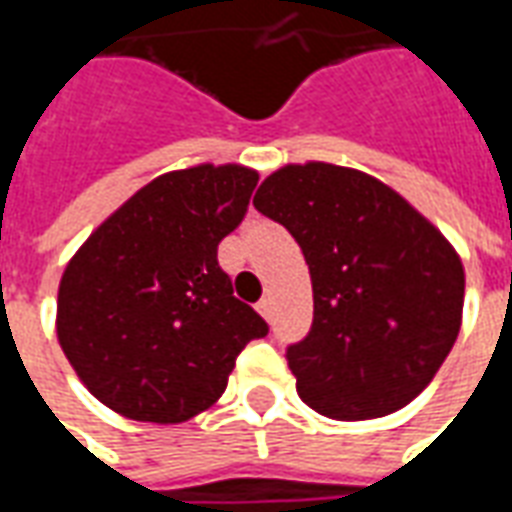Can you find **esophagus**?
<instances>
[{
	"instance_id": "esophagus-1",
	"label": "esophagus",
	"mask_w": 512,
	"mask_h": 512,
	"mask_svg": "<svg viewBox=\"0 0 512 512\" xmlns=\"http://www.w3.org/2000/svg\"><path fill=\"white\" fill-rule=\"evenodd\" d=\"M259 314H262L264 320L267 322H273V317H275V306H273V297H262V300H259Z\"/></svg>"
}]
</instances>
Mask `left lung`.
<instances>
[{"instance_id":"left-lung-1","label":"left lung","mask_w":512,"mask_h":512,"mask_svg":"<svg viewBox=\"0 0 512 512\" xmlns=\"http://www.w3.org/2000/svg\"><path fill=\"white\" fill-rule=\"evenodd\" d=\"M253 206L297 239L311 273L314 322L286 350L300 400L364 422L419 397L463 320L452 242L389 184L331 162L278 168Z\"/></svg>"}]
</instances>
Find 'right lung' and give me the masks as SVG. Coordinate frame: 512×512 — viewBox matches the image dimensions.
Returning a JSON list of instances; mask_svg holds the SVG:
<instances>
[{"instance_id":"right-lung-1","label":"right lung","mask_w":512,"mask_h":512,"mask_svg":"<svg viewBox=\"0 0 512 512\" xmlns=\"http://www.w3.org/2000/svg\"><path fill=\"white\" fill-rule=\"evenodd\" d=\"M259 173L201 162L134 192L71 256L57 339L99 402L134 422L212 408L267 322L234 297L217 245L242 223Z\"/></svg>"}]
</instances>
